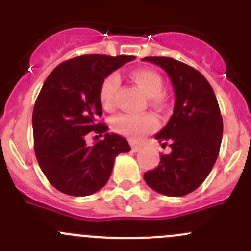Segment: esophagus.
I'll return each instance as SVG.
<instances>
[{"label":"esophagus","instance_id":"obj_1","mask_svg":"<svg viewBox=\"0 0 251 251\" xmlns=\"http://www.w3.org/2000/svg\"><path fill=\"white\" fill-rule=\"evenodd\" d=\"M131 149H132V151H135V153H137V151H140L141 149V146H138V144H136L135 142H131Z\"/></svg>","mask_w":251,"mask_h":251}]
</instances>
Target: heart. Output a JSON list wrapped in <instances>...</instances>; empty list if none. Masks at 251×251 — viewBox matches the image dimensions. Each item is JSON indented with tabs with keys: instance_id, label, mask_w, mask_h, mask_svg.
I'll use <instances>...</instances> for the list:
<instances>
[{
	"instance_id": "obj_1",
	"label": "heart",
	"mask_w": 251,
	"mask_h": 251,
	"mask_svg": "<svg viewBox=\"0 0 251 251\" xmlns=\"http://www.w3.org/2000/svg\"><path fill=\"white\" fill-rule=\"evenodd\" d=\"M130 78L147 97L151 98V104H163L164 96L161 91H163L164 82L158 73L151 69H136L130 73ZM119 82L120 81H119L118 75L110 74L105 76L100 83V100L104 109H113ZM158 125V119L153 114H144V115L120 114L111 120L113 130L131 140H140L146 133L155 130Z\"/></svg>"
}]
</instances>
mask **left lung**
I'll list each match as a JSON object with an SVG mask.
<instances>
[{
	"instance_id": "left-lung-1",
	"label": "left lung",
	"mask_w": 251,
	"mask_h": 251,
	"mask_svg": "<svg viewBox=\"0 0 251 251\" xmlns=\"http://www.w3.org/2000/svg\"><path fill=\"white\" fill-rule=\"evenodd\" d=\"M142 60L163 68L175 93L173 115L155 135L171 153L161 154L158 168L147 171L144 181L164 196H187L203 183L219 156L224 132L219 103L210 83L194 68L169 57Z\"/></svg>"
}]
</instances>
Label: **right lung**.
I'll list each match as a JSON object with an SVG mask.
<instances>
[{
	"mask_svg": "<svg viewBox=\"0 0 251 251\" xmlns=\"http://www.w3.org/2000/svg\"><path fill=\"white\" fill-rule=\"evenodd\" d=\"M132 55L86 54L63 62L45 81L32 111L34 149L37 163L50 183L62 193L86 197L109 179L114 161L127 153L128 142L108 133L102 116L100 87L105 76ZM93 130L105 140L87 146L85 136Z\"/></svg>",
	"mask_w": 251,
	"mask_h": 251,
	"instance_id": "right-lung-1",
	"label": "right lung"
}]
</instances>
